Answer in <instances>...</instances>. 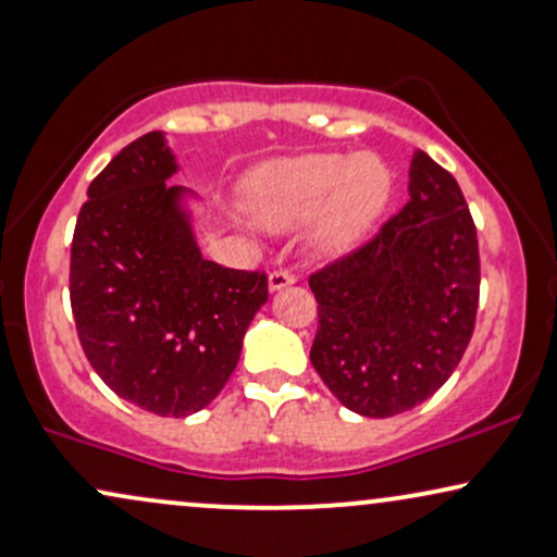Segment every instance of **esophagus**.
I'll list each match as a JSON object with an SVG mask.
<instances>
[{
  "instance_id": "1",
  "label": "esophagus",
  "mask_w": 557,
  "mask_h": 557,
  "mask_svg": "<svg viewBox=\"0 0 557 557\" xmlns=\"http://www.w3.org/2000/svg\"><path fill=\"white\" fill-rule=\"evenodd\" d=\"M293 274L287 272V270H274V272H270V290L274 293V290H283V287H287V285H293Z\"/></svg>"
}]
</instances>
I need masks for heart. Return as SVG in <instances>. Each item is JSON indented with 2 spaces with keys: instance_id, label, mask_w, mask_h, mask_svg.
Instances as JSON below:
<instances>
[{
  "instance_id": "obj_1",
  "label": "heart",
  "mask_w": 557,
  "mask_h": 557,
  "mask_svg": "<svg viewBox=\"0 0 557 557\" xmlns=\"http://www.w3.org/2000/svg\"><path fill=\"white\" fill-rule=\"evenodd\" d=\"M393 196V175L376 154H304L248 177L246 207L270 230L317 222L322 251L341 257L369 238Z\"/></svg>"
}]
</instances>
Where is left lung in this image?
I'll list each match as a JSON object with an SVG mask.
<instances>
[{"instance_id":"8db88e82","label":"left lung","mask_w":557,"mask_h":557,"mask_svg":"<svg viewBox=\"0 0 557 557\" xmlns=\"http://www.w3.org/2000/svg\"><path fill=\"white\" fill-rule=\"evenodd\" d=\"M408 196L372 240L309 277L319 304L311 363L345 408L369 419L432 398L476 322V227L456 177L417 151Z\"/></svg>"}]
</instances>
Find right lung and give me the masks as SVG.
I'll return each instance as SVG.
<instances>
[{"mask_svg": "<svg viewBox=\"0 0 557 557\" xmlns=\"http://www.w3.org/2000/svg\"><path fill=\"white\" fill-rule=\"evenodd\" d=\"M162 131L127 144L88 185L70 248V306L104 385L157 417L212 403L267 304V274L203 259L194 198Z\"/></svg>", "mask_w": 557, "mask_h": 557, "instance_id": "add662e5", "label": "right lung"}]
</instances>
